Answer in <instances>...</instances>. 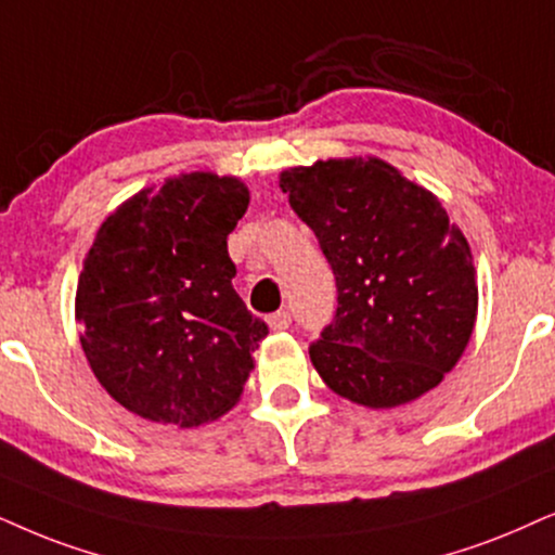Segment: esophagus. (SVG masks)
Listing matches in <instances>:
<instances>
[{"mask_svg":"<svg viewBox=\"0 0 555 555\" xmlns=\"http://www.w3.org/2000/svg\"><path fill=\"white\" fill-rule=\"evenodd\" d=\"M269 325L271 330H286L292 325V312L289 310H279L269 314Z\"/></svg>","mask_w":555,"mask_h":555,"instance_id":"1","label":"esophagus"}]
</instances>
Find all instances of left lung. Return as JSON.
<instances>
[{"instance_id":"left-lung-1","label":"left lung","mask_w":555,"mask_h":555,"mask_svg":"<svg viewBox=\"0 0 555 555\" xmlns=\"http://www.w3.org/2000/svg\"><path fill=\"white\" fill-rule=\"evenodd\" d=\"M338 286L310 359L335 395L397 406L438 387L472 338V248L427 189L378 158L282 173Z\"/></svg>"}]
</instances>
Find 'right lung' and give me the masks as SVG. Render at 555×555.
I'll return each instance as SVG.
<instances>
[{"mask_svg":"<svg viewBox=\"0 0 555 555\" xmlns=\"http://www.w3.org/2000/svg\"><path fill=\"white\" fill-rule=\"evenodd\" d=\"M245 209L237 179L181 173L102 222L76 320L94 376L135 415L196 427L241 399L269 335L233 289L228 235Z\"/></svg>","mask_w":555,"mask_h":555,"instance_id":"1","label":"right lung"}]
</instances>
